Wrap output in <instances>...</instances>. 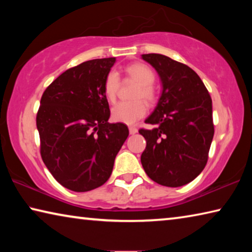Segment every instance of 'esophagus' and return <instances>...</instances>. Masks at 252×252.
Wrapping results in <instances>:
<instances>
[{"label": "esophagus", "instance_id": "1", "mask_svg": "<svg viewBox=\"0 0 252 252\" xmlns=\"http://www.w3.org/2000/svg\"><path fill=\"white\" fill-rule=\"evenodd\" d=\"M129 132H130V134H135L136 132H138V129H136L135 126H130L129 127Z\"/></svg>", "mask_w": 252, "mask_h": 252}]
</instances>
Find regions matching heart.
Returning <instances> with one entry per match:
<instances>
[{"mask_svg":"<svg viewBox=\"0 0 252 252\" xmlns=\"http://www.w3.org/2000/svg\"><path fill=\"white\" fill-rule=\"evenodd\" d=\"M125 74L138 83L133 92V101L119 102L111 110L112 120L120 123L132 125L147 114L148 103H155L158 99V91L155 87L156 74L150 66L141 62H135L125 67ZM120 88V76L116 71H110L105 75L103 82V92L106 100L114 102ZM146 100L144 101L143 99Z\"/></svg>","mask_w":252,"mask_h":252,"instance_id":"1","label":"heart"}]
</instances>
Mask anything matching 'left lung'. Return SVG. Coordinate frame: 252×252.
<instances>
[{"label":"left lung","instance_id":"left-lung-1","mask_svg":"<svg viewBox=\"0 0 252 252\" xmlns=\"http://www.w3.org/2000/svg\"><path fill=\"white\" fill-rule=\"evenodd\" d=\"M162 82V94L140 129L147 141L141 163L148 177L161 186L177 188L194 180L208 161L215 134L212 100L195 72L162 54H142Z\"/></svg>","mask_w":252,"mask_h":252}]
</instances>
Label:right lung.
Wrapping results in <instances>:
<instances>
[{
	"mask_svg": "<svg viewBox=\"0 0 252 252\" xmlns=\"http://www.w3.org/2000/svg\"><path fill=\"white\" fill-rule=\"evenodd\" d=\"M116 58L95 59L59 75L41 97L36 114L40 153L60 185L75 192L99 188L129 135L123 123H109L103 92Z\"/></svg>",
	"mask_w": 252,
	"mask_h": 252,
	"instance_id": "obj_1",
	"label": "right lung"
}]
</instances>
